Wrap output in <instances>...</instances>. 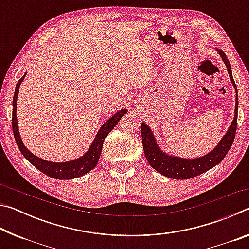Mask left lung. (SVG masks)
Segmentation results:
<instances>
[{
    "label": "left lung",
    "instance_id": "8db88e82",
    "mask_svg": "<svg viewBox=\"0 0 249 249\" xmlns=\"http://www.w3.org/2000/svg\"><path fill=\"white\" fill-rule=\"evenodd\" d=\"M216 52L220 54L223 62H224L227 71H229L231 82L233 84L236 91V103H235V115L234 120L231 123V126L227 129L226 134L222 137V140L218 142L217 146L213 150H211L209 154H206L202 157L197 158H181L177 156H171L166 154L165 151L160 149L157 142H156L155 135L153 130L146 123L141 124V135L142 147H144V153L146 156L147 161L154 168L156 171L162 176L168 177L171 179L183 180L190 179L199 176L203 172L210 170L211 168L215 167L217 163H220L226 154L229 153L231 146L233 145L236 128H237V111H238V96H237V87L231 74V69L229 59L226 58V54L221 49H216Z\"/></svg>",
    "mask_w": 249,
    "mask_h": 249
}]
</instances>
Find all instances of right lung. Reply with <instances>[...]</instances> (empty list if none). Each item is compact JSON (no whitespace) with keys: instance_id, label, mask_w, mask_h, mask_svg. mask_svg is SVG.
<instances>
[{"instance_id":"1","label":"right lung","mask_w":249,"mask_h":249,"mask_svg":"<svg viewBox=\"0 0 249 249\" xmlns=\"http://www.w3.org/2000/svg\"><path fill=\"white\" fill-rule=\"evenodd\" d=\"M25 75H26V73L19 79V81L18 82V84H16L14 98H13V115H12V127H13L14 138H15L16 144L18 146L19 151L33 166H35L37 169L43 172V174L47 175L48 177H52L53 179L69 180V179L78 178V177H81L83 175L88 174V172L93 169L99 161L105 137H107L109 134V132L115 127V125L119 123V121L122 119V116L127 113V109L126 108L120 109V111L115 113L114 115L109 117L107 122H104V124L101 126L100 129L98 130V133H96L93 142H92V144L89 147V149H88L87 153L83 156H81V157L70 160V161H65V162L48 161V160L41 159L39 157H37L36 155L31 153V151L25 147L19 135L18 117H16V101H18L19 86L20 83L23 82Z\"/></svg>"}]
</instances>
